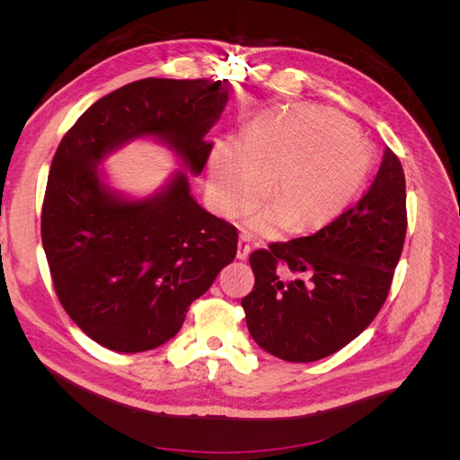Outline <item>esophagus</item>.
Returning <instances> with one entry per match:
<instances>
[{"label":"esophagus","instance_id":"34e87169","mask_svg":"<svg viewBox=\"0 0 460 460\" xmlns=\"http://www.w3.org/2000/svg\"><path fill=\"white\" fill-rule=\"evenodd\" d=\"M249 240H252V234L243 232L240 235V242H238V259L245 261L249 257V252H252V245H249Z\"/></svg>","mask_w":460,"mask_h":460}]
</instances>
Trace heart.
Here are the masks:
<instances>
[{
	"instance_id": "1",
	"label": "heart",
	"mask_w": 460,
	"mask_h": 460,
	"mask_svg": "<svg viewBox=\"0 0 460 460\" xmlns=\"http://www.w3.org/2000/svg\"><path fill=\"white\" fill-rule=\"evenodd\" d=\"M370 171L367 146L341 117L299 107L257 120L242 144L220 142L208 157V196L222 217H238L267 196L274 205L249 218L255 232L303 234L353 203Z\"/></svg>"
}]
</instances>
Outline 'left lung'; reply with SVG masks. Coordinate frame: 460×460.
Masks as SVG:
<instances>
[{
    "instance_id": "left-lung-1",
    "label": "left lung",
    "mask_w": 460,
    "mask_h": 460,
    "mask_svg": "<svg viewBox=\"0 0 460 460\" xmlns=\"http://www.w3.org/2000/svg\"><path fill=\"white\" fill-rule=\"evenodd\" d=\"M405 234V172L387 147L372 186L351 208L311 235L270 243L249 257L255 286L242 307L252 338L288 363L340 351L380 313ZM280 263L310 280L284 281Z\"/></svg>"
}]
</instances>
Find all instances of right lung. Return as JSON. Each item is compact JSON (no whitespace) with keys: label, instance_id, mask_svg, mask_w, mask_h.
Returning a JSON list of instances; mask_svg holds the SVG:
<instances>
[{"label":"right lung","instance_id":"1","mask_svg":"<svg viewBox=\"0 0 460 460\" xmlns=\"http://www.w3.org/2000/svg\"><path fill=\"white\" fill-rule=\"evenodd\" d=\"M226 102L220 80L130 82L82 113L55 151L41 207L53 288L73 323L111 351H149L174 338L191 301L234 261L238 230L191 198L184 171L153 196L128 199L97 164L151 136L198 176Z\"/></svg>","mask_w":460,"mask_h":460}]
</instances>
